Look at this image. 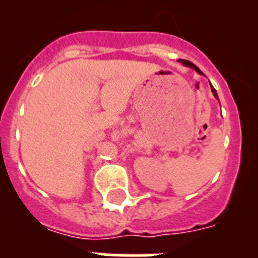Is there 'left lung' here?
<instances>
[{"mask_svg":"<svg viewBox=\"0 0 258 258\" xmlns=\"http://www.w3.org/2000/svg\"><path fill=\"white\" fill-rule=\"evenodd\" d=\"M179 61H181V63H182V64H183V66H186V67L194 68V70L197 71V72H198V74H199V75H204V74H203V72H202V71H200L199 68L197 67V66L194 64V63H191V61L186 60V59H179ZM211 90H212V93H213V95H214V97H216V98H217V99H218L217 92H216V89H214L213 86H212V84H211Z\"/></svg>","mask_w":258,"mask_h":258,"instance_id":"left-lung-1","label":"left lung"}]
</instances>
